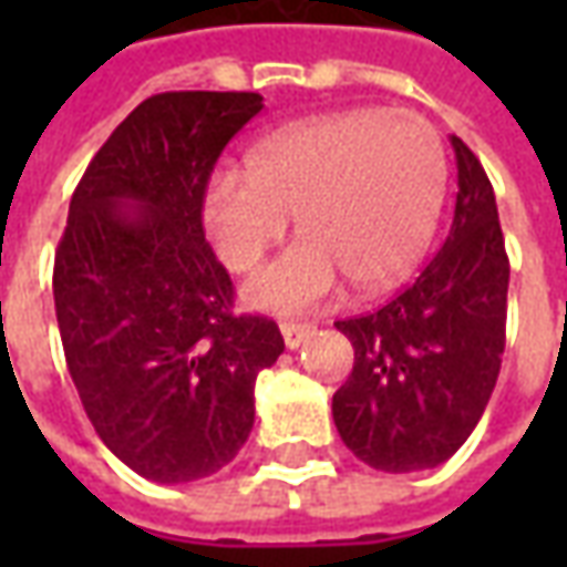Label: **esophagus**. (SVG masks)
Listing matches in <instances>:
<instances>
[{
  "mask_svg": "<svg viewBox=\"0 0 567 567\" xmlns=\"http://www.w3.org/2000/svg\"><path fill=\"white\" fill-rule=\"evenodd\" d=\"M312 337V324H297V321H285L282 340L288 349H300Z\"/></svg>",
  "mask_w": 567,
  "mask_h": 567,
  "instance_id": "34e87169",
  "label": "esophagus"
}]
</instances>
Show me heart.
Here are the masks:
<instances>
[{
	"label": "heart",
	"mask_w": 567,
	"mask_h": 567,
	"mask_svg": "<svg viewBox=\"0 0 567 567\" xmlns=\"http://www.w3.org/2000/svg\"><path fill=\"white\" fill-rule=\"evenodd\" d=\"M446 194L437 130L413 112L352 109L285 124L224 169L203 194V224L218 258L236 272L258 267L282 239L295 246L246 282L258 309L297 312L321 303L349 279L382 291L431 243Z\"/></svg>",
	"instance_id": "1"
}]
</instances>
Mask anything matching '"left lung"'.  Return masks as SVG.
Returning <instances> with one entry per match:
<instances>
[{"label": "left lung", "instance_id": "1", "mask_svg": "<svg viewBox=\"0 0 567 567\" xmlns=\"http://www.w3.org/2000/svg\"><path fill=\"white\" fill-rule=\"evenodd\" d=\"M458 169L446 243L385 307L337 321L355 368L333 394V425L385 474L437 467L471 437L498 382L511 264L495 190L474 151L450 136Z\"/></svg>", "mask_w": 567, "mask_h": 567}]
</instances>
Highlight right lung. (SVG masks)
<instances>
[{"instance_id": "1", "label": "right lung", "mask_w": 567, "mask_h": 567, "mask_svg": "<svg viewBox=\"0 0 567 567\" xmlns=\"http://www.w3.org/2000/svg\"><path fill=\"white\" fill-rule=\"evenodd\" d=\"M260 93L148 96L96 151L69 203L54 307L69 377L96 434L154 483L221 471L255 425V380L285 340L234 316L203 234V194Z\"/></svg>"}]
</instances>
